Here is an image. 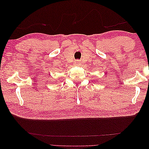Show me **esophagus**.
I'll return each mask as SVG.
<instances>
[{
	"label": "esophagus",
	"mask_w": 149,
	"mask_h": 149,
	"mask_svg": "<svg viewBox=\"0 0 149 149\" xmlns=\"http://www.w3.org/2000/svg\"><path fill=\"white\" fill-rule=\"evenodd\" d=\"M79 60H76V61H75V65H79Z\"/></svg>",
	"instance_id": "obj_1"
}]
</instances>
